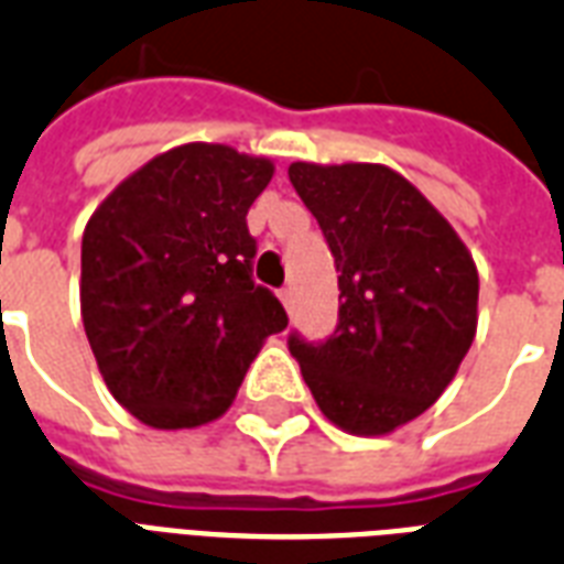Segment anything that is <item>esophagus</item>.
Instances as JSON below:
<instances>
[{"instance_id": "34e87169", "label": "esophagus", "mask_w": 564, "mask_h": 564, "mask_svg": "<svg viewBox=\"0 0 564 564\" xmlns=\"http://www.w3.org/2000/svg\"><path fill=\"white\" fill-rule=\"evenodd\" d=\"M278 295H281L283 307H286V311H290V307H292V290H290V286H283V290L278 292Z\"/></svg>"}]
</instances>
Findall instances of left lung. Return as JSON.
Returning a JSON list of instances; mask_svg holds the SVG:
<instances>
[{
  "label": "left lung",
  "mask_w": 564,
  "mask_h": 564,
  "mask_svg": "<svg viewBox=\"0 0 564 564\" xmlns=\"http://www.w3.org/2000/svg\"><path fill=\"white\" fill-rule=\"evenodd\" d=\"M339 272L337 328L290 334L292 358L330 423L387 435L435 405L476 337L479 274L449 221L384 165L292 162Z\"/></svg>",
  "instance_id": "left-lung-1"
}]
</instances>
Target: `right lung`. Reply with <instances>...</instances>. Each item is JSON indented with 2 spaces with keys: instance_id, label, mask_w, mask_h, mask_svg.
Segmentation results:
<instances>
[{
  "instance_id": "add662e5",
  "label": "right lung",
  "mask_w": 564,
  "mask_h": 564,
  "mask_svg": "<svg viewBox=\"0 0 564 564\" xmlns=\"http://www.w3.org/2000/svg\"><path fill=\"white\" fill-rule=\"evenodd\" d=\"M274 165L225 144L150 159L82 236V322L111 397L153 429L221 416L265 337L286 328L253 283L245 215Z\"/></svg>"
}]
</instances>
